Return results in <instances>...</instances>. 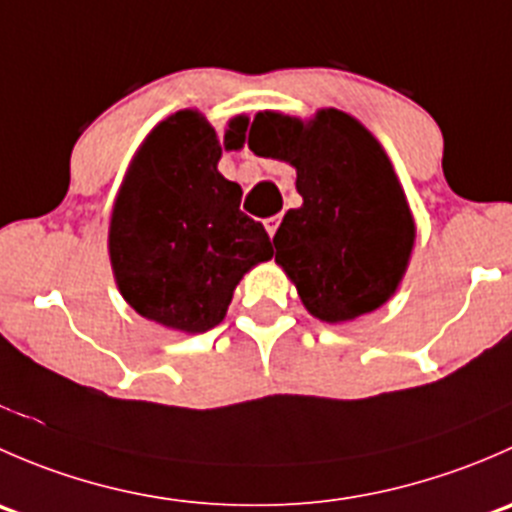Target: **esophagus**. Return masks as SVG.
Here are the masks:
<instances>
[{"mask_svg":"<svg viewBox=\"0 0 512 512\" xmlns=\"http://www.w3.org/2000/svg\"><path fill=\"white\" fill-rule=\"evenodd\" d=\"M280 223H282V215H272V218H267V220H265L267 235L275 237V232H277V227H280Z\"/></svg>","mask_w":512,"mask_h":512,"instance_id":"esophagus-1","label":"esophagus"}]
</instances>
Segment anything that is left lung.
<instances>
[{"instance_id":"8db88e82","label":"left lung","mask_w":512,"mask_h":512,"mask_svg":"<svg viewBox=\"0 0 512 512\" xmlns=\"http://www.w3.org/2000/svg\"><path fill=\"white\" fill-rule=\"evenodd\" d=\"M247 146L297 168L302 205L277 230L275 262L307 312L339 324L381 307L404 277L416 227L379 141L349 113L322 108L307 123L257 113Z\"/></svg>"}]
</instances>
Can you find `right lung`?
I'll list each match as a JSON object with an SVG mask.
<instances>
[{
	"instance_id": "obj_1",
	"label": "right lung",
	"mask_w": 512,
	"mask_h": 512,
	"mask_svg": "<svg viewBox=\"0 0 512 512\" xmlns=\"http://www.w3.org/2000/svg\"><path fill=\"white\" fill-rule=\"evenodd\" d=\"M247 123H227L225 148L245 143ZM220 156L198 111L173 113L138 148L113 205L108 255L123 299L178 332L223 322L242 275L275 255L262 223L240 210V185L220 175Z\"/></svg>"
}]
</instances>
